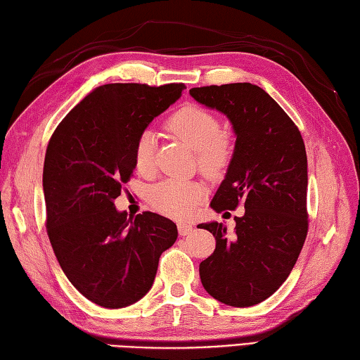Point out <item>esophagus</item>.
Segmentation results:
<instances>
[{"label":"esophagus","instance_id":"obj_1","mask_svg":"<svg viewBox=\"0 0 360 360\" xmlns=\"http://www.w3.org/2000/svg\"><path fill=\"white\" fill-rule=\"evenodd\" d=\"M178 231H179V235L186 236V235H188V233H192L193 226L190 224V223H179V224H178Z\"/></svg>","mask_w":360,"mask_h":360}]
</instances>
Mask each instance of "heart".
I'll return each mask as SVG.
<instances>
[{
  "instance_id": "obj_1",
  "label": "heart",
  "mask_w": 360,
  "mask_h": 360,
  "mask_svg": "<svg viewBox=\"0 0 360 360\" xmlns=\"http://www.w3.org/2000/svg\"><path fill=\"white\" fill-rule=\"evenodd\" d=\"M167 128L196 151L198 165L209 178H218L232 160L233 145L231 137L221 131L219 119L198 105H186L167 119ZM155 153V136L143 131L134 147V165L139 172H150ZM202 196L201 186L193 182L168 179L151 190L150 201L164 215L186 219L196 210Z\"/></svg>"
}]
</instances>
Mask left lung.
Returning a JSON list of instances; mask_svg holds the SVG:
<instances>
[{
  "label": "left lung",
  "mask_w": 360,
  "mask_h": 360,
  "mask_svg": "<svg viewBox=\"0 0 360 360\" xmlns=\"http://www.w3.org/2000/svg\"><path fill=\"white\" fill-rule=\"evenodd\" d=\"M190 96L226 114L236 136L212 209L221 213L244 207L231 236L217 221L198 226L217 240L213 254L200 264L201 283L229 307H254L283 285L307 240L304 142L281 106L252 83L192 88Z\"/></svg>",
  "instance_id": "left-lung-1"
}]
</instances>
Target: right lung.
<instances>
[{"label":"right lung","instance_id":"obj_1","mask_svg":"<svg viewBox=\"0 0 360 360\" xmlns=\"http://www.w3.org/2000/svg\"><path fill=\"white\" fill-rule=\"evenodd\" d=\"M184 83H108L68 112L46 148V231L74 288L98 307H129L148 292L159 257L178 238L172 219L117 212L134 147L150 122L181 97Z\"/></svg>","mask_w":360,"mask_h":360}]
</instances>
